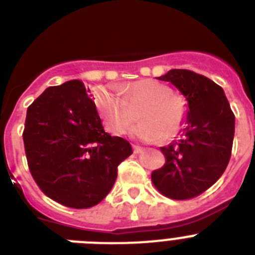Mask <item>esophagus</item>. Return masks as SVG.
<instances>
[{"label": "esophagus", "instance_id": "esophagus-1", "mask_svg": "<svg viewBox=\"0 0 255 255\" xmlns=\"http://www.w3.org/2000/svg\"><path fill=\"white\" fill-rule=\"evenodd\" d=\"M132 149H134V153H136V154L143 152V148L139 147V145H135V144H132Z\"/></svg>", "mask_w": 255, "mask_h": 255}]
</instances>
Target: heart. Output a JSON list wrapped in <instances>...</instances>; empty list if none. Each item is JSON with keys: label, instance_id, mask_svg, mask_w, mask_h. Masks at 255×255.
<instances>
[{"label": "heart", "instance_id": "heart-1", "mask_svg": "<svg viewBox=\"0 0 255 255\" xmlns=\"http://www.w3.org/2000/svg\"><path fill=\"white\" fill-rule=\"evenodd\" d=\"M120 93L101 91L96 105L105 125L114 135L124 134L135 120L138 112L139 124L131 129V134L153 141L172 138L182 128L186 119L188 106L184 97L172 94L168 85L154 79H143L132 84L120 85Z\"/></svg>", "mask_w": 255, "mask_h": 255}]
</instances>
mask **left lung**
Returning a JSON list of instances; mask_svg holds the SVG:
<instances>
[{
  "label": "left lung",
  "mask_w": 255,
  "mask_h": 255,
  "mask_svg": "<svg viewBox=\"0 0 255 255\" xmlns=\"http://www.w3.org/2000/svg\"><path fill=\"white\" fill-rule=\"evenodd\" d=\"M157 79L179 89L186 98L188 112L179 139L161 148L166 163L153 171L152 181L171 199H190L211 188L226 170L235 116L224 89L207 76L173 69Z\"/></svg>",
  "instance_id": "8db88e82"
}]
</instances>
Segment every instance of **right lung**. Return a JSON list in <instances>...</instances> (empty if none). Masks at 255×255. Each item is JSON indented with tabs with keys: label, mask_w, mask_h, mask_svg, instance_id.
Masks as SVG:
<instances>
[{
	"label": "right lung",
	"mask_w": 255,
	"mask_h": 255,
	"mask_svg": "<svg viewBox=\"0 0 255 255\" xmlns=\"http://www.w3.org/2000/svg\"><path fill=\"white\" fill-rule=\"evenodd\" d=\"M89 92L78 79L47 88L28 107L22 132L33 179L70 208L100 203L132 153L129 141L105 131Z\"/></svg>",
	"instance_id": "obj_1"
}]
</instances>
